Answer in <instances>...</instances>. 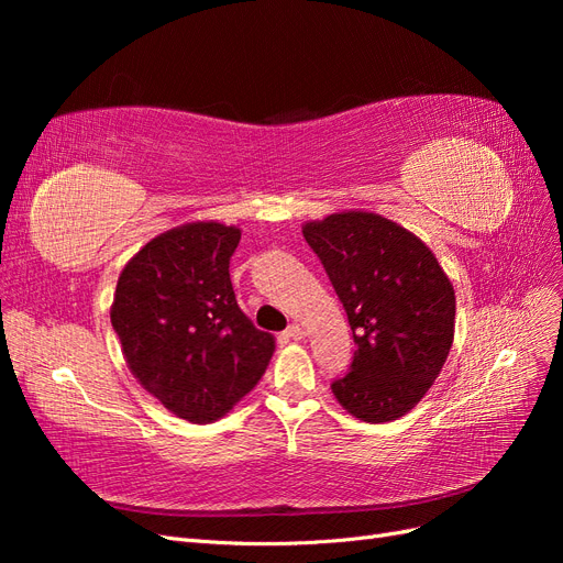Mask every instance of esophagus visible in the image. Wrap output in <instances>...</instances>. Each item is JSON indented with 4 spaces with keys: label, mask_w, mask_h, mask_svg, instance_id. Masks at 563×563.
I'll use <instances>...</instances> for the list:
<instances>
[{
    "label": "esophagus",
    "mask_w": 563,
    "mask_h": 563,
    "mask_svg": "<svg viewBox=\"0 0 563 563\" xmlns=\"http://www.w3.org/2000/svg\"><path fill=\"white\" fill-rule=\"evenodd\" d=\"M286 338H294V340H300L305 338V329L300 327V323H291V327L286 329Z\"/></svg>",
    "instance_id": "1"
}]
</instances>
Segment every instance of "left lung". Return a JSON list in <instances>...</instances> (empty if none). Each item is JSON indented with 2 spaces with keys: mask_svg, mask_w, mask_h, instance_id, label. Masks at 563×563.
<instances>
[{
  "mask_svg": "<svg viewBox=\"0 0 563 563\" xmlns=\"http://www.w3.org/2000/svg\"><path fill=\"white\" fill-rule=\"evenodd\" d=\"M347 312L354 356L331 383L340 406L364 422L406 416L437 380L453 345L455 294L434 253L413 232L368 211L302 225Z\"/></svg>",
  "mask_w": 563,
  "mask_h": 563,
  "instance_id": "obj_1",
  "label": "left lung"
}]
</instances>
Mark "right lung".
Segmentation results:
<instances>
[{
    "mask_svg": "<svg viewBox=\"0 0 563 563\" xmlns=\"http://www.w3.org/2000/svg\"><path fill=\"white\" fill-rule=\"evenodd\" d=\"M242 230L207 220L168 230L126 263L110 308L124 360L174 416L211 422L255 387L275 352L236 305L230 258Z\"/></svg>",
    "mask_w": 563,
    "mask_h": 563,
    "instance_id": "obj_1",
    "label": "right lung"
}]
</instances>
